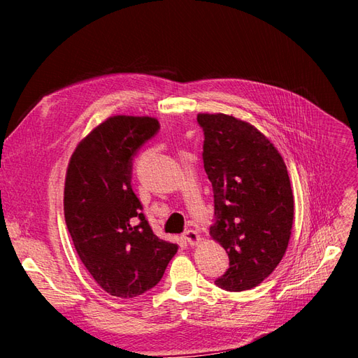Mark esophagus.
Wrapping results in <instances>:
<instances>
[{"mask_svg": "<svg viewBox=\"0 0 358 358\" xmlns=\"http://www.w3.org/2000/svg\"><path fill=\"white\" fill-rule=\"evenodd\" d=\"M183 239H185L189 245H197L200 242V236L196 230H187L183 233Z\"/></svg>", "mask_w": 358, "mask_h": 358, "instance_id": "obj_1", "label": "esophagus"}]
</instances>
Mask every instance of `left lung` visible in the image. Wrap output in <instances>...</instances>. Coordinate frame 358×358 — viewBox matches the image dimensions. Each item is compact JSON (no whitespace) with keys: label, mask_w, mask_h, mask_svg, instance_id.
Wrapping results in <instances>:
<instances>
[{"label":"left lung","mask_w":358,"mask_h":358,"mask_svg":"<svg viewBox=\"0 0 358 358\" xmlns=\"http://www.w3.org/2000/svg\"><path fill=\"white\" fill-rule=\"evenodd\" d=\"M203 162L213 188L210 236L230 267L215 280L227 291L259 285L282 259L294 218L287 166L251 124L224 113H200Z\"/></svg>","instance_id":"left-lung-1"}]
</instances>
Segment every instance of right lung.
<instances>
[{"mask_svg": "<svg viewBox=\"0 0 358 358\" xmlns=\"http://www.w3.org/2000/svg\"><path fill=\"white\" fill-rule=\"evenodd\" d=\"M159 122L113 116L76 148L64 188V216L76 251L112 296L131 299L154 288L178 245L159 239L131 188L133 161Z\"/></svg>", "mask_w": 358, "mask_h": 358, "instance_id": "right-lung-1", "label": "right lung"}]
</instances>
